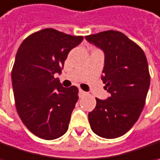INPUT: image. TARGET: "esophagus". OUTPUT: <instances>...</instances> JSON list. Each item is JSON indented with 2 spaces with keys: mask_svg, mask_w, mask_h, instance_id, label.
Masks as SVG:
<instances>
[{
  "mask_svg": "<svg viewBox=\"0 0 160 160\" xmlns=\"http://www.w3.org/2000/svg\"><path fill=\"white\" fill-rule=\"evenodd\" d=\"M86 94H87V92L83 91L82 89H80V90H79V97H83V96L86 95Z\"/></svg>",
  "mask_w": 160,
  "mask_h": 160,
  "instance_id": "1",
  "label": "esophagus"
}]
</instances>
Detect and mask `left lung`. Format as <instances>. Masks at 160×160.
Returning <instances> with one entry per match:
<instances>
[{
	"label": "left lung",
	"mask_w": 160,
	"mask_h": 160,
	"mask_svg": "<svg viewBox=\"0 0 160 160\" xmlns=\"http://www.w3.org/2000/svg\"><path fill=\"white\" fill-rule=\"evenodd\" d=\"M105 54L102 76L110 97L96 98L88 113L92 131L104 139L124 135L138 121L146 102L150 76L145 53L120 31L106 30L85 36Z\"/></svg>",
	"instance_id": "left-lung-1"
}]
</instances>
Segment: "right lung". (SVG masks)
Masks as SVG:
<instances>
[{
  "label": "right lung",
  "instance_id": "obj_1",
  "mask_svg": "<svg viewBox=\"0 0 160 160\" xmlns=\"http://www.w3.org/2000/svg\"><path fill=\"white\" fill-rule=\"evenodd\" d=\"M83 36L44 28L27 37L16 54L12 81L17 112L23 124L43 140H55L68 129L78 88L63 87L55 78L69 51Z\"/></svg>",
  "mask_w": 160,
  "mask_h": 160
}]
</instances>
